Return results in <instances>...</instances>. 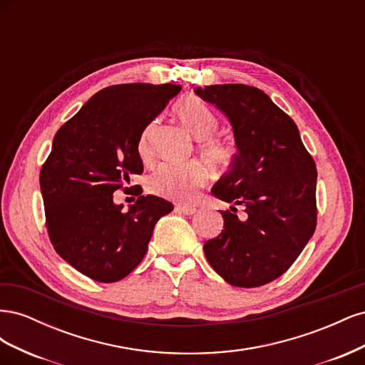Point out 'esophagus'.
Wrapping results in <instances>:
<instances>
[{
  "label": "esophagus",
  "instance_id": "1",
  "mask_svg": "<svg viewBox=\"0 0 365 365\" xmlns=\"http://www.w3.org/2000/svg\"><path fill=\"white\" fill-rule=\"evenodd\" d=\"M178 212L187 215V216H192L196 213V207L195 205H187V204H181V205H176L175 207Z\"/></svg>",
  "mask_w": 365,
  "mask_h": 365
}]
</instances>
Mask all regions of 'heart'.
Listing matches in <instances>:
<instances>
[{
    "mask_svg": "<svg viewBox=\"0 0 365 365\" xmlns=\"http://www.w3.org/2000/svg\"><path fill=\"white\" fill-rule=\"evenodd\" d=\"M176 113L187 130L196 140H200V150L207 161L220 168H225L233 161L235 148L228 140L215 134L219 120L205 103L193 97L184 98L176 108ZM153 134H155V126L150 125L143 132L138 143L140 158L145 163H149L153 157ZM207 180L208 172L200 163L163 164L149 176L148 189L152 195L168 197V200L187 201L192 200Z\"/></svg>",
    "mask_w": 365,
    "mask_h": 365,
    "instance_id": "1",
    "label": "heart"
}]
</instances>
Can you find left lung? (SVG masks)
<instances>
[{
    "label": "left lung",
    "mask_w": 365,
    "mask_h": 365,
    "mask_svg": "<svg viewBox=\"0 0 365 365\" xmlns=\"http://www.w3.org/2000/svg\"><path fill=\"white\" fill-rule=\"evenodd\" d=\"M230 120L237 153L212 193L233 202L224 230L204 244L212 268L227 283L257 288L295 262L317 225V168L294 120L259 88L225 83L196 88ZM235 205L246 207L240 220Z\"/></svg>",
    "instance_id": "left-lung-1"
}]
</instances>
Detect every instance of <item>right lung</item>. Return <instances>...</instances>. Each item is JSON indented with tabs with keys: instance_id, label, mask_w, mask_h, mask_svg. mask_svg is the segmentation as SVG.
<instances>
[{
	"instance_id": "add662e5",
	"label": "right lung",
	"mask_w": 365,
	"mask_h": 365,
	"mask_svg": "<svg viewBox=\"0 0 365 365\" xmlns=\"http://www.w3.org/2000/svg\"><path fill=\"white\" fill-rule=\"evenodd\" d=\"M180 85L123 83L103 88L53 138L39 182L48 237L59 256L102 283L125 279L148 252L158 219L173 205L143 196L123 212L113 193L143 172L138 143Z\"/></svg>"
}]
</instances>
